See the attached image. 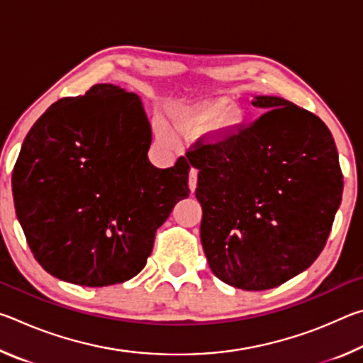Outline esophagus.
Masks as SVG:
<instances>
[{
  "mask_svg": "<svg viewBox=\"0 0 363 363\" xmlns=\"http://www.w3.org/2000/svg\"><path fill=\"white\" fill-rule=\"evenodd\" d=\"M196 176H199L196 169L189 171V189H190V192H194L195 187H196Z\"/></svg>",
  "mask_w": 363,
  "mask_h": 363,
  "instance_id": "obj_1",
  "label": "esophagus"
}]
</instances>
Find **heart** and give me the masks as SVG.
<instances>
[{"label": "heart", "mask_w": 363, "mask_h": 363, "mask_svg": "<svg viewBox=\"0 0 363 363\" xmlns=\"http://www.w3.org/2000/svg\"><path fill=\"white\" fill-rule=\"evenodd\" d=\"M169 126L186 136H203L210 143L230 138L242 118L227 99L201 101L190 106H176L168 112Z\"/></svg>", "instance_id": "heart-1"}]
</instances>
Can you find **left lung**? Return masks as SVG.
Listing matches in <instances>:
<instances>
[{"instance_id": "1", "label": "left lung", "mask_w": 363, "mask_h": 363, "mask_svg": "<svg viewBox=\"0 0 363 363\" xmlns=\"http://www.w3.org/2000/svg\"><path fill=\"white\" fill-rule=\"evenodd\" d=\"M267 110L216 144H195L200 238L224 284L270 290L296 277L327 243L341 205L342 174L333 136L307 110L275 96H255Z\"/></svg>"}]
</instances>
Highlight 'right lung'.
<instances>
[{
	"mask_svg": "<svg viewBox=\"0 0 363 363\" xmlns=\"http://www.w3.org/2000/svg\"><path fill=\"white\" fill-rule=\"evenodd\" d=\"M140 97L115 84L52 104L12 171L17 219L40 266L59 280L107 286L144 269L155 232L189 196L187 160L149 162Z\"/></svg>",
	"mask_w": 363,
	"mask_h": 363,
	"instance_id": "obj_1",
	"label": "right lung"
}]
</instances>
